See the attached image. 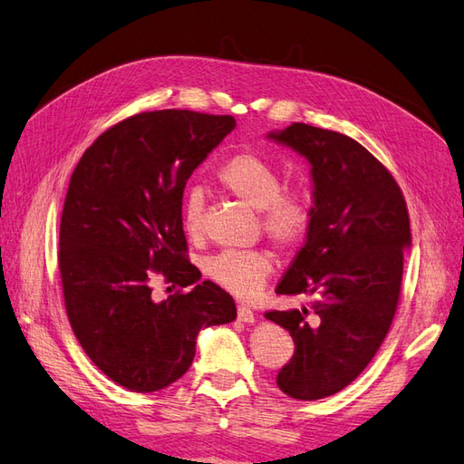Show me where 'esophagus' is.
I'll list each match as a JSON object with an SVG mask.
<instances>
[{
    "instance_id": "obj_1",
    "label": "esophagus",
    "mask_w": 464,
    "mask_h": 464,
    "mask_svg": "<svg viewBox=\"0 0 464 464\" xmlns=\"http://www.w3.org/2000/svg\"><path fill=\"white\" fill-rule=\"evenodd\" d=\"M237 319L244 321V323H254L256 321V314L247 305H237Z\"/></svg>"
}]
</instances>
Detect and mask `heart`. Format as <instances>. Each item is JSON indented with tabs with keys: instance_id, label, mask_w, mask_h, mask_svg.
Segmentation results:
<instances>
[{
	"instance_id": "b5f03b06",
	"label": "heart",
	"mask_w": 464,
	"mask_h": 464,
	"mask_svg": "<svg viewBox=\"0 0 464 464\" xmlns=\"http://www.w3.org/2000/svg\"><path fill=\"white\" fill-rule=\"evenodd\" d=\"M217 181L251 208L261 213L263 232L280 249L296 247L312 227V201L302 189H285L276 168L254 152H237L224 162ZM184 230L198 240L205 228V195L191 189L181 210ZM275 269L269 249H224L207 261V275L237 298H251L265 286Z\"/></svg>"
}]
</instances>
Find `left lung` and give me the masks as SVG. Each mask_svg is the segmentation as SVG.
<instances>
[{"instance_id": "obj_1", "label": "left lung", "mask_w": 464, "mask_h": 464, "mask_svg": "<svg viewBox=\"0 0 464 464\" xmlns=\"http://www.w3.org/2000/svg\"><path fill=\"white\" fill-rule=\"evenodd\" d=\"M269 139L307 159L314 179L312 227L276 286L314 302L265 314L294 339L276 385L292 399L317 401L353 383L385 341L412 244L409 210L395 178L354 139L307 123Z\"/></svg>"}]
</instances>
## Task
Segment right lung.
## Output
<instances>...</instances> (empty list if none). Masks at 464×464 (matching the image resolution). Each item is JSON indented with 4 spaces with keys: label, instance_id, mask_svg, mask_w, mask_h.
I'll use <instances>...</instances> for the list:
<instances>
[{
    "label": "right lung",
    "instance_id": "add662e5",
    "mask_svg": "<svg viewBox=\"0 0 464 464\" xmlns=\"http://www.w3.org/2000/svg\"><path fill=\"white\" fill-rule=\"evenodd\" d=\"M236 128L232 116L143 111L104 131L82 154L65 195L60 273L65 310L94 366L135 392L184 375L205 327L236 319L227 290L203 280L152 300V278L186 288L181 199L189 176Z\"/></svg>",
    "mask_w": 464,
    "mask_h": 464
}]
</instances>
